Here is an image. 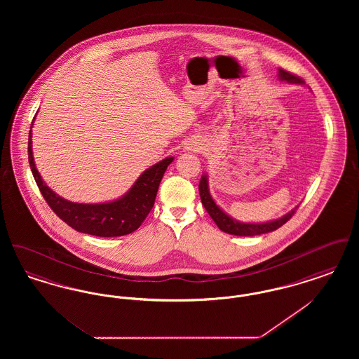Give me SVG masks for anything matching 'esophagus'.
<instances>
[{"label": "esophagus", "instance_id": "1", "mask_svg": "<svg viewBox=\"0 0 359 359\" xmlns=\"http://www.w3.org/2000/svg\"><path fill=\"white\" fill-rule=\"evenodd\" d=\"M198 148H199V145L196 142H194V141H189L187 145H186V151H195Z\"/></svg>", "mask_w": 359, "mask_h": 359}]
</instances>
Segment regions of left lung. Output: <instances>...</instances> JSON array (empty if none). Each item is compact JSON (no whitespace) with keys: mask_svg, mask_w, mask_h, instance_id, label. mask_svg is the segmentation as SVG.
<instances>
[{"mask_svg":"<svg viewBox=\"0 0 359 359\" xmlns=\"http://www.w3.org/2000/svg\"><path fill=\"white\" fill-rule=\"evenodd\" d=\"M278 79L287 83H294V85H304V82L299 78L292 75L285 69H278L277 74ZM199 194H201V201L202 205H205L208 215L212 218V221L217 223V226L227 234L231 236H239V237H253V236H259V234H265V233H271L277 230L278 227H281L284 223L288 222L290 217L294 214L296 207H293L290 212H287L285 215H283L281 218H277L273 221H266V222L252 223V222H239L237 219H234L233 217H230L226 211H223L219 205H217V202L212 199L211 194H210V188H208V176L207 173H203L199 182Z\"/></svg>","mask_w":359,"mask_h":359,"instance_id":"8db88e82","label":"left lung"}]
</instances>
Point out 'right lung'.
Returning a JSON list of instances; mask_svg holds the SVG:
<instances>
[{
  "label": "right lung",
  "instance_id": "right-lung-1",
  "mask_svg": "<svg viewBox=\"0 0 359 359\" xmlns=\"http://www.w3.org/2000/svg\"><path fill=\"white\" fill-rule=\"evenodd\" d=\"M28 158L36 184L53 212L76 231L95 237H121L136 231L152 210L160 182L173 161V157H165L145 170L118 199L103 203H75L57 195L41 179L34 164L32 130L28 138Z\"/></svg>",
  "mask_w": 359,
  "mask_h": 359
}]
</instances>
